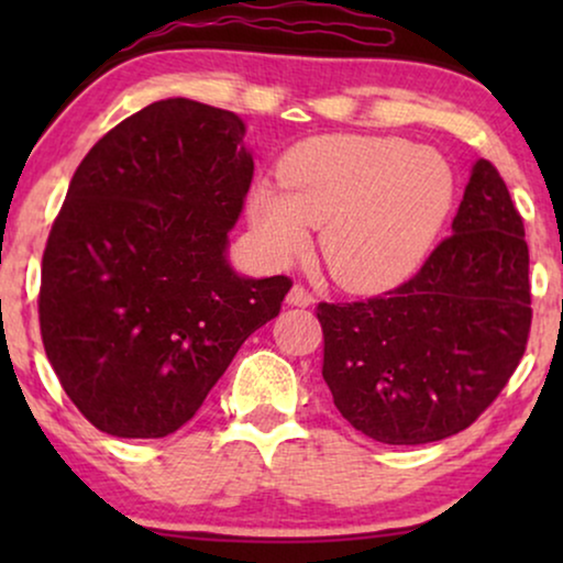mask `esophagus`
I'll list each match as a JSON object with an SVG mask.
<instances>
[{
  "label": "esophagus",
  "instance_id": "obj_1",
  "mask_svg": "<svg viewBox=\"0 0 563 563\" xmlns=\"http://www.w3.org/2000/svg\"><path fill=\"white\" fill-rule=\"evenodd\" d=\"M287 302L291 307H310V305H314V295L307 287H302V284H295V287L289 289Z\"/></svg>",
  "mask_w": 563,
  "mask_h": 563
}]
</instances>
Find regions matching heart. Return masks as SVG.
I'll use <instances>...</instances> for the list:
<instances>
[{
    "label": "heart",
    "instance_id": "heart-1",
    "mask_svg": "<svg viewBox=\"0 0 563 563\" xmlns=\"http://www.w3.org/2000/svg\"><path fill=\"white\" fill-rule=\"evenodd\" d=\"M282 187L258 184L249 220L268 258L305 251L320 228V253L345 287L382 289L422 264L456 205L449 158L389 135L307 141L282 168Z\"/></svg>",
    "mask_w": 563,
    "mask_h": 563
}]
</instances>
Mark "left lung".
<instances>
[{
  "mask_svg": "<svg viewBox=\"0 0 563 563\" xmlns=\"http://www.w3.org/2000/svg\"><path fill=\"white\" fill-rule=\"evenodd\" d=\"M451 228L399 287L318 305L322 379L338 412L379 443L420 445L466 430L526 353V228L489 161L474 164Z\"/></svg>",
  "mask_w": 563,
  "mask_h": 563,
  "instance_id": "1",
  "label": "left lung"
}]
</instances>
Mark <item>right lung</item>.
Segmentation results:
<instances>
[{"label":"right lung","instance_id":"obj_1","mask_svg":"<svg viewBox=\"0 0 563 563\" xmlns=\"http://www.w3.org/2000/svg\"><path fill=\"white\" fill-rule=\"evenodd\" d=\"M235 112L161 99L99 137L43 251L41 335L68 399L102 433L164 438L195 418L289 276L225 258L253 158Z\"/></svg>","mask_w":563,"mask_h":563}]
</instances>
